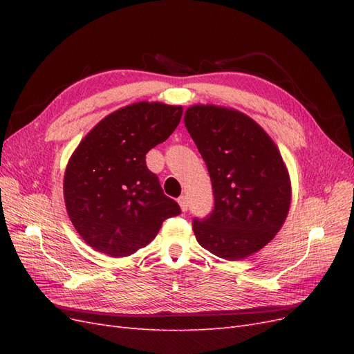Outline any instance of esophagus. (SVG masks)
Here are the masks:
<instances>
[{
	"mask_svg": "<svg viewBox=\"0 0 354 354\" xmlns=\"http://www.w3.org/2000/svg\"><path fill=\"white\" fill-rule=\"evenodd\" d=\"M178 205H180V208H181V211H187V208H189V199H187V196H180L178 198Z\"/></svg>",
	"mask_w": 354,
	"mask_h": 354,
	"instance_id": "esophagus-1",
	"label": "esophagus"
}]
</instances>
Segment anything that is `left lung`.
Instances as JSON below:
<instances>
[{
    "label": "left lung",
    "mask_w": 354,
    "mask_h": 354,
    "mask_svg": "<svg viewBox=\"0 0 354 354\" xmlns=\"http://www.w3.org/2000/svg\"><path fill=\"white\" fill-rule=\"evenodd\" d=\"M185 125L205 160L214 209L192 226L196 241L230 261L260 251L281 230L291 205V181L276 145L245 113L195 104Z\"/></svg>",
    "instance_id": "1"
}]
</instances>
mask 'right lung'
<instances>
[{"label":"right lung","mask_w":354,"mask_h":354,"mask_svg":"<svg viewBox=\"0 0 354 354\" xmlns=\"http://www.w3.org/2000/svg\"><path fill=\"white\" fill-rule=\"evenodd\" d=\"M181 113V106L133 103L103 118L75 149L63 195L73 227L95 251L131 255L181 212L146 167V153L173 134Z\"/></svg>","instance_id":"add662e5"}]
</instances>
